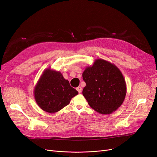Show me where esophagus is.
I'll return each instance as SVG.
<instances>
[{
	"instance_id": "1",
	"label": "esophagus",
	"mask_w": 157,
	"mask_h": 157,
	"mask_svg": "<svg viewBox=\"0 0 157 157\" xmlns=\"http://www.w3.org/2000/svg\"><path fill=\"white\" fill-rule=\"evenodd\" d=\"M76 90L78 91L79 93H81V92H82V88L81 87V86H78V87L76 88Z\"/></svg>"
}]
</instances>
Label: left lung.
Segmentation results:
<instances>
[{"instance_id":"8db88e82","label":"left lung","mask_w":157,"mask_h":157,"mask_svg":"<svg viewBox=\"0 0 157 157\" xmlns=\"http://www.w3.org/2000/svg\"><path fill=\"white\" fill-rule=\"evenodd\" d=\"M86 86L83 95L98 113L109 114L123 103L127 92L122 73L114 64L97 59L86 67L82 74Z\"/></svg>"}]
</instances>
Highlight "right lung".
Returning <instances> with one entry per match:
<instances>
[{
    "mask_svg": "<svg viewBox=\"0 0 157 157\" xmlns=\"http://www.w3.org/2000/svg\"><path fill=\"white\" fill-rule=\"evenodd\" d=\"M34 98L39 107L54 113L68 105L78 92L70 85L62 74L50 68L45 69L34 88Z\"/></svg>",
    "mask_w": 157,
    "mask_h": 157,
    "instance_id": "1",
    "label": "right lung"
}]
</instances>
